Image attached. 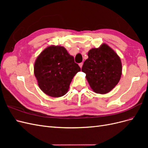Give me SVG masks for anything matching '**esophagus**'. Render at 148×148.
I'll use <instances>...</instances> for the list:
<instances>
[{"label": "esophagus", "instance_id": "esophagus-1", "mask_svg": "<svg viewBox=\"0 0 148 148\" xmlns=\"http://www.w3.org/2000/svg\"><path fill=\"white\" fill-rule=\"evenodd\" d=\"M83 64V62H82V63H79V67H80V68H81V69L82 68Z\"/></svg>", "mask_w": 148, "mask_h": 148}]
</instances>
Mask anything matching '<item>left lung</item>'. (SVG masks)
<instances>
[{"label": "left lung", "instance_id": "obj_1", "mask_svg": "<svg viewBox=\"0 0 148 148\" xmlns=\"http://www.w3.org/2000/svg\"><path fill=\"white\" fill-rule=\"evenodd\" d=\"M82 70L92 90L106 94L119 83L122 75V63L118 55L107 44L91 49Z\"/></svg>", "mask_w": 148, "mask_h": 148}]
</instances>
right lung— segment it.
I'll use <instances>...</instances> for the list:
<instances>
[{
  "mask_svg": "<svg viewBox=\"0 0 148 148\" xmlns=\"http://www.w3.org/2000/svg\"><path fill=\"white\" fill-rule=\"evenodd\" d=\"M34 70L41 90L57 97L67 92L71 79L81 69L64 47L49 46L38 57Z\"/></svg>",
  "mask_w": 148,
  "mask_h": 148,
  "instance_id": "right-lung-1",
  "label": "right lung"
}]
</instances>
